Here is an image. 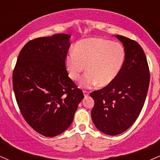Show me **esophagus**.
<instances>
[{
  "label": "esophagus",
  "instance_id": "34e87169",
  "mask_svg": "<svg viewBox=\"0 0 160 160\" xmlns=\"http://www.w3.org/2000/svg\"><path fill=\"white\" fill-rule=\"evenodd\" d=\"M83 92V95H84V96H85V97L89 96V92H87V91H83V92Z\"/></svg>",
  "mask_w": 160,
  "mask_h": 160
}]
</instances>
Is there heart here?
<instances>
[{
  "mask_svg": "<svg viewBox=\"0 0 160 160\" xmlns=\"http://www.w3.org/2000/svg\"><path fill=\"white\" fill-rule=\"evenodd\" d=\"M125 58L124 47L120 43L90 38L75 44L74 52L65 57V65L68 77L75 81L80 79L86 66L87 73L80 81L82 87L90 88L97 84L107 86L118 77Z\"/></svg>",
  "mask_w": 160,
  "mask_h": 160,
  "instance_id": "1",
  "label": "heart"
}]
</instances>
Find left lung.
<instances>
[{"mask_svg":"<svg viewBox=\"0 0 160 160\" xmlns=\"http://www.w3.org/2000/svg\"><path fill=\"white\" fill-rule=\"evenodd\" d=\"M116 38L124 47L123 67L112 83L90 94L95 102L91 111L93 123L108 135L122 133L135 122L144 106L150 83L148 61L141 46L126 37Z\"/></svg>","mask_w":160,"mask_h":160,"instance_id":"1","label":"left lung"}]
</instances>
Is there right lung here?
Returning a JSON list of instances; mask_svg holds the SVG:
<instances>
[{
  "instance_id": "right-lung-1",
  "label": "right lung",
  "mask_w": 160,
  "mask_h": 160,
  "mask_svg": "<svg viewBox=\"0 0 160 160\" xmlns=\"http://www.w3.org/2000/svg\"><path fill=\"white\" fill-rule=\"evenodd\" d=\"M71 37L57 34L28 42L12 74L22 114L31 127L46 137L60 135L71 126L84 98L65 68Z\"/></svg>"
}]
</instances>
